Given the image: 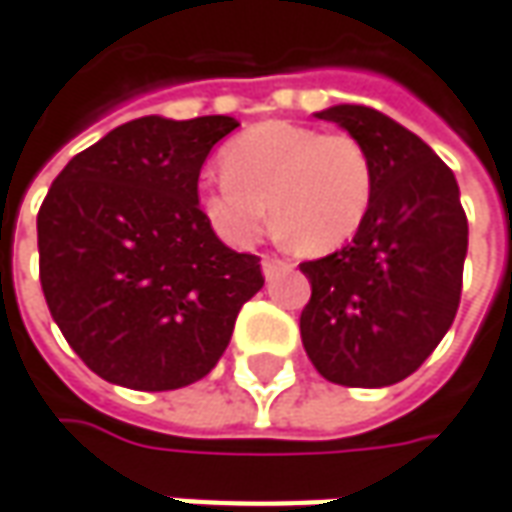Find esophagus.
<instances>
[{
    "label": "esophagus",
    "mask_w": 512,
    "mask_h": 512,
    "mask_svg": "<svg viewBox=\"0 0 512 512\" xmlns=\"http://www.w3.org/2000/svg\"><path fill=\"white\" fill-rule=\"evenodd\" d=\"M260 266H263V274H266V280H272L274 274L289 272V269H291V263L280 260V257H269V255L260 260Z\"/></svg>",
    "instance_id": "34e87169"
}]
</instances>
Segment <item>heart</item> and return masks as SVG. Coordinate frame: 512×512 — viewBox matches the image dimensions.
<instances>
[{
	"mask_svg": "<svg viewBox=\"0 0 512 512\" xmlns=\"http://www.w3.org/2000/svg\"><path fill=\"white\" fill-rule=\"evenodd\" d=\"M374 201V167L357 138L266 121L223 150V175L203 178V218L232 246H252L272 221L297 252L326 255L357 235Z\"/></svg>",
	"mask_w": 512,
	"mask_h": 512,
	"instance_id": "b5f03b06",
	"label": "heart"
}]
</instances>
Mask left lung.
<instances>
[{"label":"left lung","instance_id":"obj_1","mask_svg":"<svg viewBox=\"0 0 512 512\" xmlns=\"http://www.w3.org/2000/svg\"><path fill=\"white\" fill-rule=\"evenodd\" d=\"M357 138L374 167V201L354 240L300 263L311 300L300 337L337 385L385 388L411 377L459 309L467 218L445 161L394 118L362 104L314 113Z\"/></svg>","mask_w":512,"mask_h":512}]
</instances>
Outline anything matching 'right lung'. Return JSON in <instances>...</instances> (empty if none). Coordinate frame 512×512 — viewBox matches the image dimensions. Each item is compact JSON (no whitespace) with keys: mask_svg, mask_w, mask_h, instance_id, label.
<instances>
[{"mask_svg":"<svg viewBox=\"0 0 512 512\" xmlns=\"http://www.w3.org/2000/svg\"><path fill=\"white\" fill-rule=\"evenodd\" d=\"M240 127L229 115H144L70 158L39 209V277L64 340L98 377L175 391L206 377L240 306L263 289L260 257L203 218L198 175Z\"/></svg>","mask_w":512,"mask_h":512,"instance_id":"right-lung-1","label":"right lung"}]
</instances>
